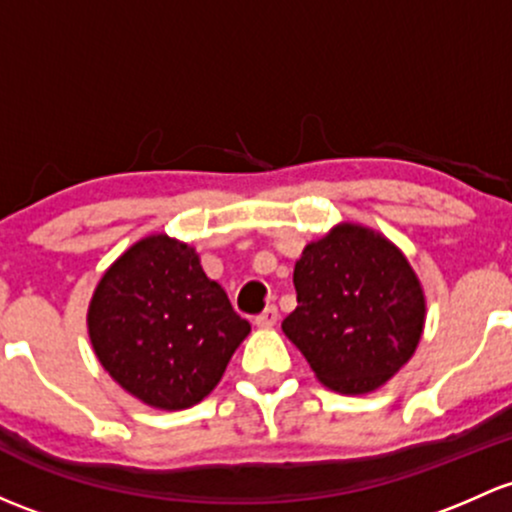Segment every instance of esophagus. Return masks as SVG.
<instances>
[{
  "label": "esophagus",
  "mask_w": 512,
  "mask_h": 512,
  "mask_svg": "<svg viewBox=\"0 0 512 512\" xmlns=\"http://www.w3.org/2000/svg\"><path fill=\"white\" fill-rule=\"evenodd\" d=\"M277 319H279V311H277V306H267L265 311H260V314L255 316V324L260 326V328H270V326H274L277 324Z\"/></svg>",
  "instance_id": "1"
}]
</instances>
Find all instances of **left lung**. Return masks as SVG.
I'll return each mask as SVG.
<instances>
[{
	"mask_svg": "<svg viewBox=\"0 0 512 512\" xmlns=\"http://www.w3.org/2000/svg\"><path fill=\"white\" fill-rule=\"evenodd\" d=\"M297 309L282 331L328 387L363 395L410 360L424 297L405 255L383 235L338 225L294 267Z\"/></svg>",
	"mask_w": 512,
	"mask_h": 512,
	"instance_id": "left-lung-1",
	"label": "left lung"
}]
</instances>
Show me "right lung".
I'll use <instances>...</instances> for the list:
<instances>
[{"mask_svg":"<svg viewBox=\"0 0 512 512\" xmlns=\"http://www.w3.org/2000/svg\"><path fill=\"white\" fill-rule=\"evenodd\" d=\"M102 368L159 410H186L223 378L250 333L193 247L152 235L100 279L88 311Z\"/></svg>","mask_w":512,"mask_h":512,"instance_id":"1","label":"right lung"}]
</instances>
